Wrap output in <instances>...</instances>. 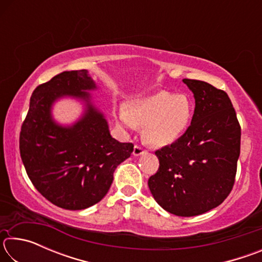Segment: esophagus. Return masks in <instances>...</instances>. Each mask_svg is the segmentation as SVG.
Here are the masks:
<instances>
[{
  "label": "esophagus",
  "mask_w": 262,
  "mask_h": 262,
  "mask_svg": "<svg viewBox=\"0 0 262 262\" xmlns=\"http://www.w3.org/2000/svg\"><path fill=\"white\" fill-rule=\"evenodd\" d=\"M147 152V150H144L142 147H140V145H135L134 147V150H133V155L134 156H140V155H143Z\"/></svg>",
  "instance_id": "34e87169"
}]
</instances>
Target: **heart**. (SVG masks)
Instances as JSON below:
<instances>
[{
    "label": "heart",
    "instance_id": "heart-1",
    "mask_svg": "<svg viewBox=\"0 0 262 262\" xmlns=\"http://www.w3.org/2000/svg\"><path fill=\"white\" fill-rule=\"evenodd\" d=\"M193 112L189 96L161 90L133 99L128 108L119 110L118 121L128 129L144 125V139L157 147H165L186 132Z\"/></svg>",
    "mask_w": 262,
    "mask_h": 262
}]
</instances>
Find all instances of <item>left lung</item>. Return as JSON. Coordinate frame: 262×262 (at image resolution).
Instances as JSON below:
<instances>
[{
    "mask_svg": "<svg viewBox=\"0 0 262 262\" xmlns=\"http://www.w3.org/2000/svg\"><path fill=\"white\" fill-rule=\"evenodd\" d=\"M194 94L189 127L171 145L156 150L159 167L148 180L163 209L183 217L220 206L232 190L241 154V125L227 92L185 78Z\"/></svg>",
    "mask_w": 262,
    "mask_h": 262,
    "instance_id": "left-lung-1",
    "label": "left lung"
}]
</instances>
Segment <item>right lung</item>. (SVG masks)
<instances>
[{
    "instance_id": "add662e5",
    "label": "right lung",
    "mask_w": 262,
    "mask_h": 262,
    "mask_svg": "<svg viewBox=\"0 0 262 262\" xmlns=\"http://www.w3.org/2000/svg\"><path fill=\"white\" fill-rule=\"evenodd\" d=\"M96 84L86 70L63 72L34 89L21 125L19 151L31 183L48 201L68 210L98 203L112 185L113 172L130 157L134 144L110 135L103 114L86 90ZM63 95L88 103L84 117L72 127L51 120V104Z\"/></svg>"
}]
</instances>
